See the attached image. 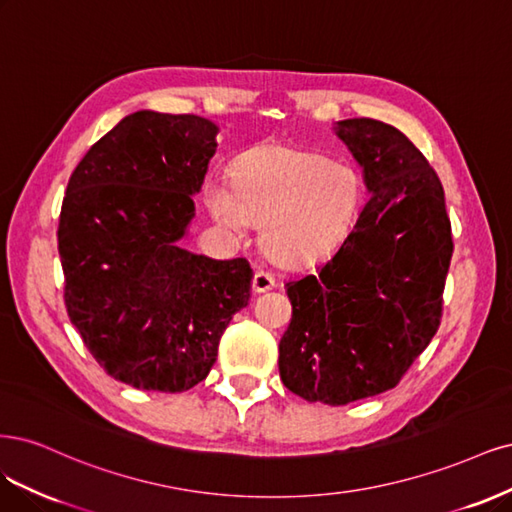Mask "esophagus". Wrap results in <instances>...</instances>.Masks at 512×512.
<instances>
[{
  "instance_id": "1",
  "label": "esophagus",
  "mask_w": 512,
  "mask_h": 512,
  "mask_svg": "<svg viewBox=\"0 0 512 512\" xmlns=\"http://www.w3.org/2000/svg\"><path fill=\"white\" fill-rule=\"evenodd\" d=\"M276 285V278L272 272L268 270H257L253 276V291L255 293H263V291H270Z\"/></svg>"
}]
</instances>
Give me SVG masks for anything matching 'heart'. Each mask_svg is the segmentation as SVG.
Instances as JSON below:
<instances>
[{"instance_id":"heart-1","label":"heart","mask_w":512,"mask_h":512,"mask_svg":"<svg viewBox=\"0 0 512 512\" xmlns=\"http://www.w3.org/2000/svg\"><path fill=\"white\" fill-rule=\"evenodd\" d=\"M361 178L349 163L304 148L270 144L246 153L236 185L210 178L206 202L236 234L261 227L266 251L285 261H308L346 236L361 202Z\"/></svg>"}]
</instances>
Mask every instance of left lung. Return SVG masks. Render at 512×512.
<instances>
[{"label": "left lung", "mask_w": 512, "mask_h": 512, "mask_svg": "<svg viewBox=\"0 0 512 512\" xmlns=\"http://www.w3.org/2000/svg\"><path fill=\"white\" fill-rule=\"evenodd\" d=\"M338 136L370 200L336 253L285 285L291 323L278 344L285 387L329 406L402 381L438 332L453 255L440 178L419 148L374 119L340 121Z\"/></svg>", "instance_id": "left-lung-1"}]
</instances>
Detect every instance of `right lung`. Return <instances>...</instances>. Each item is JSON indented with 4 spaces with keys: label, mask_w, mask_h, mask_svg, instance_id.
I'll return each mask as SVG.
<instances>
[{
    "label": "right lung",
    "mask_w": 512,
    "mask_h": 512,
    "mask_svg": "<svg viewBox=\"0 0 512 512\" xmlns=\"http://www.w3.org/2000/svg\"><path fill=\"white\" fill-rule=\"evenodd\" d=\"M217 125L140 110L97 140L59 214L68 317L106 374L180 393L217 361L225 327L251 298V263L180 249L217 151Z\"/></svg>",
    "instance_id": "obj_1"
}]
</instances>
